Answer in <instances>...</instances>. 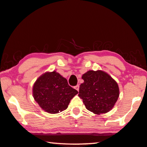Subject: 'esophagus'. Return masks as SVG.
<instances>
[{"instance_id":"esophagus-1","label":"esophagus","mask_w":147,"mask_h":147,"mask_svg":"<svg viewBox=\"0 0 147 147\" xmlns=\"http://www.w3.org/2000/svg\"><path fill=\"white\" fill-rule=\"evenodd\" d=\"M79 87H80V86H79L78 84H77L76 86H74V89H76V90L78 91V90H79Z\"/></svg>"}]
</instances>
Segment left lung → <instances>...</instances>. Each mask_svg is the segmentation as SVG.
<instances>
[{
  "mask_svg": "<svg viewBox=\"0 0 147 147\" xmlns=\"http://www.w3.org/2000/svg\"><path fill=\"white\" fill-rule=\"evenodd\" d=\"M82 78L84 82L80 86L78 96L86 108L96 115L110 111L119 97L117 82L101 70L88 71Z\"/></svg>",
  "mask_w": 147,
  "mask_h": 147,
  "instance_id": "left-lung-1",
  "label": "left lung"
}]
</instances>
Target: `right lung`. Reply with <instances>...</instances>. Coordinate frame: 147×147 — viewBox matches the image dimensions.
I'll return each mask as SVG.
<instances>
[{
	"instance_id": "add662e5",
	"label": "right lung",
	"mask_w": 147,
	"mask_h": 147,
	"mask_svg": "<svg viewBox=\"0 0 147 147\" xmlns=\"http://www.w3.org/2000/svg\"><path fill=\"white\" fill-rule=\"evenodd\" d=\"M78 91L56 71L46 72L38 77L32 88L34 100L44 111L56 114L67 109Z\"/></svg>"
}]
</instances>
